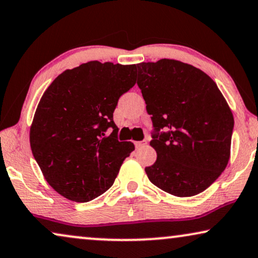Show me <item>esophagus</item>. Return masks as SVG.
Returning <instances> with one entry per match:
<instances>
[{
	"instance_id": "34e87169",
	"label": "esophagus",
	"mask_w": 258,
	"mask_h": 258,
	"mask_svg": "<svg viewBox=\"0 0 258 258\" xmlns=\"http://www.w3.org/2000/svg\"><path fill=\"white\" fill-rule=\"evenodd\" d=\"M147 144H148L147 140H143V141H140V142H136L135 146H136V148H143V147H146Z\"/></svg>"
}]
</instances>
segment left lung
Here are the masks:
<instances>
[{
    "mask_svg": "<svg viewBox=\"0 0 258 258\" xmlns=\"http://www.w3.org/2000/svg\"><path fill=\"white\" fill-rule=\"evenodd\" d=\"M137 86L151 115L150 146L157 160L146 168L165 192L189 197L216 181L230 157L234 116L216 83L176 59L137 64Z\"/></svg>",
    "mask_w": 258,
    "mask_h": 258,
    "instance_id": "obj_1",
    "label": "left lung"
}]
</instances>
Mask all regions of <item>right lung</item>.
I'll list each match as a JSON object with an SVG mask.
<instances>
[{
    "mask_svg": "<svg viewBox=\"0 0 258 258\" xmlns=\"http://www.w3.org/2000/svg\"><path fill=\"white\" fill-rule=\"evenodd\" d=\"M135 69L90 61L63 72L44 91L30 147L44 178L66 199L88 202L107 191L135 149L117 140L112 118L118 98L135 86Z\"/></svg>",
    "mask_w": 258,
    "mask_h": 258,
    "instance_id": "right-lung-1",
    "label": "right lung"
}]
</instances>
